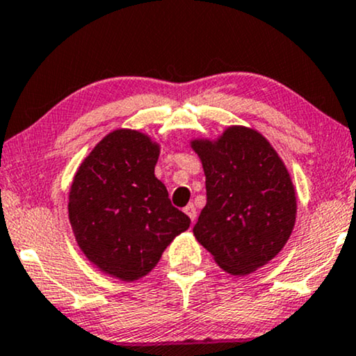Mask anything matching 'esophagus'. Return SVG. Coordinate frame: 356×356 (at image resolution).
<instances>
[{
	"mask_svg": "<svg viewBox=\"0 0 356 356\" xmlns=\"http://www.w3.org/2000/svg\"><path fill=\"white\" fill-rule=\"evenodd\" d=\"M184 212H186L188 214V218L193 220V222H195L196 220V216H197V212H196V207H195V204H188L186 207H184Z\"/></svg>",
	"mask_w": 356,
	"mask_h": 356,
	"instance_id": "34e87169",
	"label": "esophagus"
}]
</instances>
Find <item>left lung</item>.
I'll use <instances>...</instances> for the list:
<instances>
[{
	"label": "left lung",
	"instance_id": "obj_1",
	"mask_svg": "<svg viewBox=\"0 0 356 356\" xmlns=\"http://www.w3.org/2000/svg\"><path fill=\"white\" fill-rule=\"evenodd\" d=\"M206 206L195 237L224 271L248 275L275 258L296 222V193L283 160L253 129L232 126L218 140L196 138Z\"/></svg>",
	"mask_w": 356,
	"mask_h": 356
}]
</instances>
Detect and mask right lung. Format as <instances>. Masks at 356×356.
I'll return each instance as SVG.
<instances>
[{
  "mask_svg": "<svg viewBox=\"0 0 356 356\" xmlns=\"http://www.w3.org/2000/svg\"><path fill=\"white\" fill-rule=\"evenodd\" d=\"M160 145L118 129L83 160L68 196V219L88 260L122 281L145 276L191 220L155 177Z\"/></svg>",
  "mask_w": 356,
  "mask_h": 356,
  "instance_id": "obj_1",
  "label": "right lung"
}]
</instances>
